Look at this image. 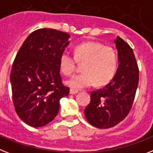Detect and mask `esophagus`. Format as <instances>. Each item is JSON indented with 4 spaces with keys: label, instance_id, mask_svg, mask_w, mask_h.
Instances as JSON below:
<instances>
[{
    "label": "esophagus",
    "instance_id": "esophagus-1",
    "mask_svg": "<svg viewBox=\"0 0 153 153\" xmlns=\"http://www.w3.org/2000/svg\"><path fill=\"white\" fill-rule=\"evenodd\" d=\"M77 93H79V91H78V90H76V89H70V94H76Z\"/></svg>",
    "mask_w": 153,
    "mask_h": 153
}]
</instances>
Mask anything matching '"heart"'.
Returning <instances> with one entry per match:
<instances>
[{
  "instance_id": "obj_1",
  "label": "heart",
  "mask_w": 153,
  "mask_h": 153,
  "mask_svg": "<svg viewBox=\"0 0 153 153\" xmlns=\"http://www.w3.org/2000/svg\"><path fill=\"white\" fill-rule=\"evenodd\" d=\"M74 57L69 53H62L59 57V68L63 74L71 75L76 69L77 62L82 64V74L74 75L66 83L74 89L109 82L117 69V56L111 46H105L98 42H83L74 47Z\"/></svg>"
}]
</instances>
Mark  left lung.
<instances>
[{"label":"left lung","instance_id":"obj_1","mask_svg":"<svg viewBox=\"0 0 153 153\" xmlns=\"http://www.w3.org/2000/svg\"><path fill=\"white\" fill-rule=\"evenodd\" d=\"M120 63L115 76L104 88L92 91L85 116L97 128H111L125 119L132 108L139 81V70L133 49L118 37L115 41Z\"/></svg>","mask_w":153,"mask_h":153}]
</instances>
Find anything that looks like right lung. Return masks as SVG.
I'll use <instances>...</instances> for the list:
<instances>
[{
	"label": "right lung",
	"mask_w": 153,
	"mask_h": 153,
	"mask_svg": "<svg viewBox=\"0 0 153 153\" xmlns=\"http://www.w3.org/2000/svg\"><path fill=\"white\" fill-rule=\"evenodd\" d=\"M69 38L65 32L38 29L16 54L10 74L12 100L18 116L29 126L42 127L54 120L60 98L69 94L59 74V57Z\"/></svg>",
	"instance_id": "add662e5"
}]
</instances>
